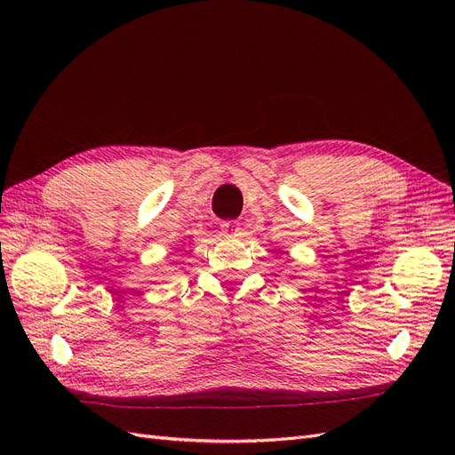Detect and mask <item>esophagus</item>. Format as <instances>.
<instances>
[{"mask_svg":"<svg viewBox=\"0 0 455 455\" xmlns=\"http://www.w3.org/2000/svg\"><path fill=\"white\" fill-rule=\"evenodd\" d=\"M222 228H224L226 231H229L231 235H241V224H239V222H224Z\"/></svg>","mask_w":455,"mask_h":455,"instance_id":"obj_1","label":"esophagus"}]
</instances>
